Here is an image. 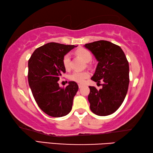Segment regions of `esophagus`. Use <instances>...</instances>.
<instances>
[{
    "mask_svg": "<svg viewBox=\"0 0 153 153\" xmlns=\"http://www.w3.org/2000/svg\"><path fill=\"white\" fill-rule=\"evenodd\" d=\"M83 86H84V84H78L79 88H81L82 87H83Z\"/></svg>",
    "mask_w": 153,
    "mask_h": 153,
    "instance_id": "obj_1",
    "label": "esophagus"
}]
</instances>
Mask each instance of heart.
<instances>
[{
	"instance_id": "1",
	"label": "heart",
	"mask_w": 153,
	"mask_h": 153,
	"mask_svg": "<svg viewBox=\"0 0 153 153\" xmlns=\"http://www.w3.org/2000/svg\"><path fill=\"white\" fill-rule=\"evenodd\" d=\"M76 54L79 56L83 61L88 63L92 60V55L90 52L86 48H79L76 51ZM63 65L64 68L66 70H69V67H70V56L69 54L65 55L63 58ZM90 76V73L87 71H74L69 76V79L71 81L79 83V84H82L84 83L85 79L88 78Z\"/></svg>"
}]
</instances>
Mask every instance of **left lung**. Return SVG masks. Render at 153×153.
<instances>
[{
  "label": "left lung",
  "instance_id": "1",
  "mask_svg": "<svg viewBox=\"0 0 153 153\" xmlns=\"http://www.w3.org/2000/svg\"><path fill=\"white\" fill-rule=\"evenodd\" d=\"M98 61L91 79L102 88L98 90L89 86L90 108L99 116H107L115 112L122 104L129 86V63L120 46L106 40L86 44Z\"/></svg>",
  "mask_w": 153,
  "mask_h": 153
}]
</instances>
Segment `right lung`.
Here are the masks:
<instances>
[{
    "label": "right lung",
    "mask_w": 153,
    "mask_h": 153,
    "mask_svg": "<svg viewBox=\"0 0 153 153\" xmlns=\"http://www.w3.org/2000/svg\"><path fill=\"white\" fill-rule=\"evenodd\" d=\"M77 46L50 42L36 49L28 61V82L41 110L49 116L61 117L70 112L78 85L69 82L65 88L58 81L65 73L63 58Z\"/></svg>",
    "instance_id": "1"
}]
</instances>
